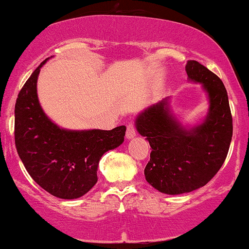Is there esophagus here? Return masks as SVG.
Listing matches in <instances>:
<instances>
[{"label": "esophagus", "instance_id": "esophagus-1", "mask_svg": "<svg viewBox=\"0 0 249 249\" xmlns=\"http://www.w3.org/2000/svg\"><path fill=\"white\" fill-rule=\"evenodd\" d=\"M136 134H137L136 126H134V124H132V123H130L126 128V138L127 139H132V138L136 137Z\"/></svg>", "mask_w": 249, "mask_h": 249}]
</instances>
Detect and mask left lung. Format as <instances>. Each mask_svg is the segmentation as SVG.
<instances>
[{
	"label": "left lung",
	"mask_w": 249,
	"mask_h": 249,
	"mask_svg": "<svg viewBox=\"0 0 249 249\" xmlns=\"http://www.w3.org/2000/svg\"><path fill=\"white\" fill-rule=\"evenodd\" d=\"M188 77L202 83L209 96L204 122L185 128L169 109V97L138 115L136 127L151 146L145 178L160 193L179 195L198 189L211 181L229 153L233 134L229 96L219 77L189 60Z\"/></svg>",
	"instance_id": "left-lung-1"
}]
</instances>
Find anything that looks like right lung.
Listing matches in <instances>:
<instances>
[{
	"label": "right lung",
	"mask_w": 249,
	"mask_h": 249,
	"mask_svg": "<svg viewBox=\"0 0 249 249\" xmlns=\"http://www.w3.org/2000/svg\"><path fill=\"white\" fill-rule=\"evenodd\" d=\"M36 68L20 89L15 106L17 153L34 181L53 196L74 199L97 182L100 159L124 142V125L110 131L60 128L45 115L38 101Z\"/></svg>",
	"instance_id": "1"
}]
</instances>
